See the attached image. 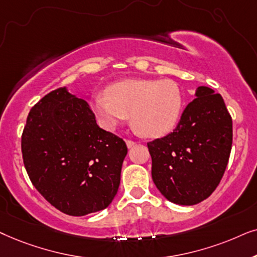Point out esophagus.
<instances>
[{"label":"esophagus","mask_w":257,"mask_h":257,"mask_svg":"<svg viewBox=\"0 0 257 257\" xmlns=\"http://www.w3.org/2000/svg\"><path fill=\"white\" fill-rule=\"evenodd\" d=\"M125 143H126V147H128V148H132V147H134L136 145V142L133 141V140H126Z\"/></svg>","instance_id":"34e87169"}]
</instances>
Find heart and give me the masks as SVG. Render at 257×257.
<instances>
[{"label": "heart", "instance_id": "1", "mask_svg": "<svg viewBox=\"0 0 257 257\" xmlns=\"http://www.w3.org/2000/svg\"><path fill=\"white\" fill-rule=\"evenodd\" d=\"M91 110L102 126L112 131L132 117V125L146 138L168 134L180 121L183 94L172 80L132 78L109 85L105 94L90 100Z\"/></svg>", "mask_w": 257, "mask_h": 257}]
</instances>
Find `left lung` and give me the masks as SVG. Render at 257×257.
<instances>
[{
  "label": "left lung",
  "mask_w": 257,
  "mask_h": 257,
  "mask_svg": "<svg viewBox=\"0 0 257 257\" xmlns=\"http://www.w3.org/2000/svg\"><path fill=\"white\" fill-rule=\"evenodd\" d=\"M231 145L232 121L223 98L213 89L198 87L175 131L147 143L154 183L170 202H201L221 182Z\"/></svg>",
  "instance_id": "obj_1"
}]
</instances>
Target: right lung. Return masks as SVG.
Segmentation results:
<instances>
[{
  "mask_svg": "<svg viewBox=\"0 0 257 257\" xmlns=\"http://www.w3.org/2000/svg\"><path fill=\"white\" fill-rule=\"evenodd\" d=\"M21 149L34 187L71 216L111 203L128 152L121 138L97 125L88 102L66 88L50 91L30 109Z\"/></svg>",
  "mask_w": 257,
  "mask_h": 257,
  "instance_id": "obj_1",
  "label": "right lung"
}]
</instances>
